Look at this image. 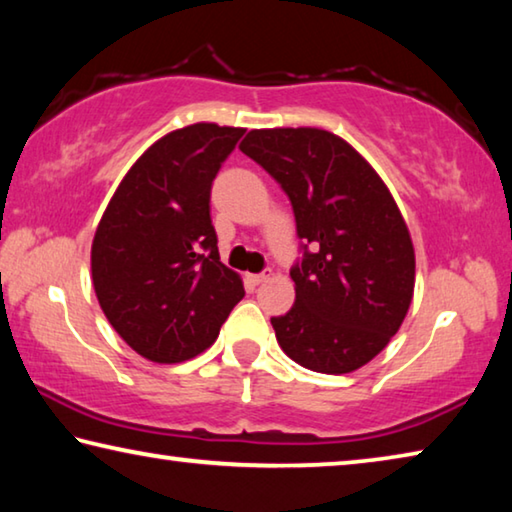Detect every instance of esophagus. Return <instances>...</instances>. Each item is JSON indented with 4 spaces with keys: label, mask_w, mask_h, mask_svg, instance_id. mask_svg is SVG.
Returning a JSON list of instances; mask_svg holds the SVG:
<instances>
[{
    "label": "esophagus",
    "mask_w": 512,
    "mask_h": 512,
    "mask_svg": "<svg viewBox=\"0 0 512 512\" xmlns=\"http://www.w3.org/2000/svg\"><path fill=\"white\" fill-rule=\"evenodd\" d=\"M271 280V271H264V273H257V275H248V282L250 284H264Z\"/></svg>",
    "instance_id": "esophagus-1"
}]
</instances>
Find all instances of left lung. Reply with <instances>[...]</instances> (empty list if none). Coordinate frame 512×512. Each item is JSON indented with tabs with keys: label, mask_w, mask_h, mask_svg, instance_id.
<instances>
[{
	"label": "left lung",
	"mask_w": 512,
	"mask_h": 512,
	"mask_svg": "<svg viewBox=\"0 0 512 512\" xmlns=\"http://www.w3.org/2000/svg\"><path fill=\"white\" fill-rule=\"evenodd\" d=\"M282 185L296 214L302 262L296 302L271 318L289 359L325 375L366 366L391 343L411 307V232L370 162L323 128H255L239 144Z\"/></svg>",
	"instance_id": "obj_1"
}]
</instances>
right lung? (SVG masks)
Instances as JSON below:
<instances>
[{
	"instance_id": "1",
	"label": "right lung",
	"mask_w": 512,
	"mask_h": 512,
	"mask_svg": "<svg viewBox=\"0 0 512 512\" xmlns=\"http://www.w3.org/2000/svg\"><path fill=\"white\" fill-rule=\"evenodd\" d=\"M246 128L210 121L153 142L112 194L92 239L103 314L140 357L180 363L210 348L244 282L219 259L212 180Z\"/></svg>"
}]
</instances>
